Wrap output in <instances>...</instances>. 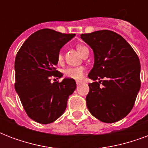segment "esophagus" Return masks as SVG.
I'll use <instances>...</instances> for the list:
<instances>
[{
    "mask_svg": "<svg viewBox=\"0 0 148 148\" xmlns=\"http://www.w3.org/2000/svg\"><path fill=\"white\" fill-rule=\"evenodd\" d=\"M76 84H77V85H79V84H82V81H76Z\"/></svg>",
    "mask_w": 148,
    "mask_h": 148,
    "instance_id": "34e87169",
    "label": "esophagus"
}]
</instances>
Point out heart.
<instances>
[{
    "mask_svg": "<svg viewBox=\"0 0 148 148\" xmlns=\"http://www.w3.org/2000/svg\"><path fill=\"white\" fill-rule=\"evenodd\" d=\"M77 50L81 55L85 51H88V47L84 45H78L77 46ZM63 53L61 51H60L58 54V62L61 63L63 60ZM85 72V67L84 66H77V67H67L64 71V75L66 77L71 79H75V80H80L83 77L84 74Z\"/></svg>",
    "mask_w": 148,
    "mask_h": 148,
    "instance_id": "heart-1",
    "label": "heart"
}]
</instances>
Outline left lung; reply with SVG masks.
Here are the masks:
<instances>
[{
    "mask_svg": "<svg viewBox=\"0 0 148 148\" xmlns=\"http://www.w3.org/2000/svg\"><path fill=\"white\" fill-rule=\"evenodd\" d=\"M81 38L95 53V64L88 77L95 81L88 84L87 107L101 121H118L132 110L140 90L139 58L131 45L114 31L101 30L82 34Z\"/></svg>",
    "mask_w": 148,
    "mask_h": 148,
    "instance_id": "left-lung-1",
    "label": "left lung"
}]
</instances>
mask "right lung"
Segmentation results:
<instances>
[{"mask_svg":"<svg viewBox=\"0 0 148 148\" xmlns=\"http://www.w3.org/2000/svg\"><path fill=\"white\" fill-rule=\"evenodd\" d=\"M74 36L41 29L24 41L16 55L15 90L27 114L38 123L50 124L60 117L76 89L74 79L51 82V77H62L56 68L58 54Z\"/></svg>","mask_w":148,"mask_h":148,"instance_id":"right-lung-1","label":"right lung"}]
</instances>
